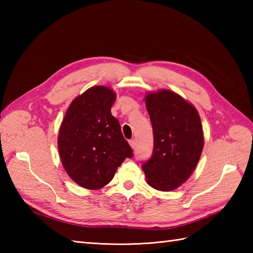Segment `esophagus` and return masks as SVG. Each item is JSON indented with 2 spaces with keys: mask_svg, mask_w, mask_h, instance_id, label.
<instances>
[{
  "mask_svg": "<svg viewBox=\"0 0 253 253\" xmlns=\"http://www.w3.org/2000/svg\"><path fill=\"white\" fill-rule=\"evenodd\" d=\"M129 144H130V147L132 149H135L136 148V140H135V139H131V140H129Z\"/></svg>",
  "mask_w": 253,
  "mask_h": 253,
  "instance_id": "34e87169",
  "label": "esophagus"
}]
</instances>
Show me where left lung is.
I'll return each mask as SVG.
<instances>
[{"instance_id":"1","label":"left lung","mask_w":253,"mask_h":253,"mask_svg":"<svg viewBox=\"0 0 253 253\" xmlns=\"http://www.w3.org/2000/svg\"><path fill=\"white\" fill-rule=\"evenodd\" d=\"M146 105L153 128V152L141 168L154 189L174 190L192 174L201 157L200 116L190 103L169 90L147 94Z\"/></svg>"}]
</instances>
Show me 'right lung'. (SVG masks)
Masks as SVG:
<instances>
[{
	"instance_id": "add662e5",
	"label": "right lung",
	"mask_w": 253,
	"mask_h": 253,
	"mask_svg": "<svg viewBox=\"0 0 253 253\" xmlns=\"http://www.w3.org/2000/svg\"><path fill=\"white\" fill-rule=\"evenodd\" d=\"M115 100L110 88H90L72 102L62 122L57 143L63 166L87 189L109 184L124 160L133 155L111 113Z\"/></svg>"
}]
</instances>
